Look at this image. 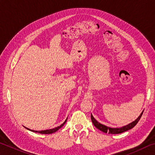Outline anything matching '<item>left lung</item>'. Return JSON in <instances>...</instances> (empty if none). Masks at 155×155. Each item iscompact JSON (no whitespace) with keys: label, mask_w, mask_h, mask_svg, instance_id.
<instances>
[{"label":"left lung","mask_w":155,"mask_h":155,"mask_svg":"<svg viewBox=\"0 0 155 155\" xmlns=\"http://www.w3.org/2000/svg\"><path fill=\"white\" fill-rule=\"evenodd\" d=\"M143 112H141V114H140V116H139L137 119H136L135 121H133V122L130 123L126 126H124V127H120V128H111V127H108L105 125H103L99 123L95 118L93 117L92 114H91V121H92V123L95 127L99 129L100 130L103 131V132L107 133H108L109 134H119V133H124L125 131H127L128 130H130L131 128H133L137 124V122H139V120H140L141 115L143 114Z\"/></svg>","instance_id":"obj_1"}]
</instances>
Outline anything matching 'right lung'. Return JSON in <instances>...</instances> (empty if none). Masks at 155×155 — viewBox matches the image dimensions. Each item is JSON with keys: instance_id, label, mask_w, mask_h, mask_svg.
Segmentation results:
<instances>
[{"instance_id": "add662e5", "label": "right lung", "mask_w": 155, "mask_h": 155, "mask_svg": "<svg viewBox=\"0 0 155 155\" xmlns=\"http://www.w3.org/2000/svg\"><path fill=\"white\" fill-rule=\"evenodd\" d=\"M67 119H68V118H67ZM67 119L65 120V122H64V123H63L62 124L60 125L59 127H56V128H52V129L44 130H31V129H29V128H27V129H28V130H31V131H32V132L39 133H41V134H51V133H53L56 132V131L58 130L60 128H61V127H63V126H64V125L65 124V122H66V121H67Z\"/></svg>"}]
</instances>
